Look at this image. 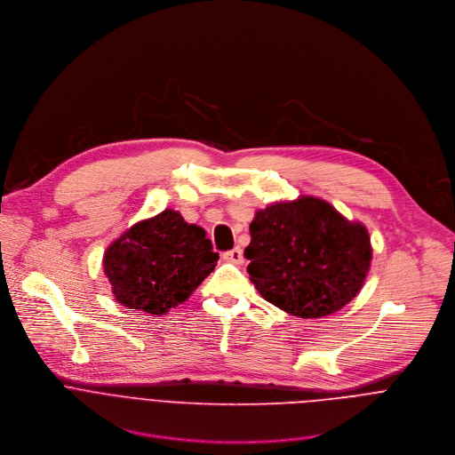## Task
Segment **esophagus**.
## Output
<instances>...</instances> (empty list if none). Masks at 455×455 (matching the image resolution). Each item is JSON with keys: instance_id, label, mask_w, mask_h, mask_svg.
I'll return each instance as SVG.
<instances>
[{"instance_id": "obj_1", "label": "esophagus", "mask_w": 455, "mask_h": 455, "mask_svg": "<svg viewBox=\"0 0 455 455\" xmlns=\"http://www.w3.org/2000/svg\"><path fill=\"white\" fill-rule=\"evenodd\" d=\"M224 261H229V263H235V265H242L243 263V252L240 247H235L233 251H228L222 254Z\"/></svg>"}]
</instances>
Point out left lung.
<instances>
[{
	"label": "left lung",
	"mask_w": 455,
	"mask_h": 455,
	"mask_svg": "<svg viewBox=\"0 0 455 455\" xmlns=\"http://www.w3.org/2000/svg\"><path fill=\"white\" fill-rule=\"evenodd\" d=\"M243 254L259 295L299 318H322L345 307L371 265L368 229L315 196L256 210Z\"/></svg>",
	"instance_id": "left-lung-1"
}]
</instances>
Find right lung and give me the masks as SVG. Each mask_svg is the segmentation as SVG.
Returning a JSON list of instances; mask_svg holds the SVG:
<instances>
[{
	"label": "right lung",
	"instance_id": "add662e5",
	"mask_svg": "<svg viewBox=\"0 0 455 455\" xmlns=\"http://www.w3.org/2000/svg\"><path fill=\"white\" fill-rule=\"evenodd\" d=\"M217 259L206 231L167 208L114 240L103 254V272L119 304L162 316L196 291Z\"/></svg>",
	"mask_w": 455,
	"mask_h": 455
}]
</instances>
